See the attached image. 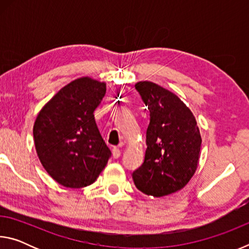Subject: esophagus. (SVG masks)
Returning <instances> with one entry per match:
<instances>
[{"label":"esophagus","mask_w":249,"mask_h":249,"mask_svg":"<svg viewBox=\"0 0 249 249\" xmlns=\"http://www.w3.org/2000/svg\"><path fill=\"white\" fill-rule=\"evenodd\" d=\"M112 154H113V157L115 159L120 158L121 157V149L117 148V147H114V148L112 149Z\"/></svg>","instance_id":"esophagus-1"}]
</instances>
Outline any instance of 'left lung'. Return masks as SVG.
Segmentation results:
<instances>
[{
    "mask_svg": "<svg viewBox=\"0 0 249 249\" xmlns=\"http://www.w3.org/2000/svg\"><path fill=\"white\" fill-rule=\"evenodd\" d=\"M149 109L146 153L132 177L138 190L160 197L187 184L197 168L201 135L187 105L172 92L150 81L135 84Z\"/></svg>",
    "mask_w": 249,
    "mask_h": 249,
    "instance_id": "1",
    "label": "left lung"
}]
</instances>
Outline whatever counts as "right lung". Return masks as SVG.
I'll return each mask as SVG.
<instances>
[{
    "label": "right lung",
    "mask_w": 249,
    "mask_h": 249,
    "mask_svg": "<svg viewBox=\"0 0 249 249\" xmlns=\"http://www.w3.org/2000/svg\"><path fill=\"white\" fill-rule=\"evenodd\" d=\"M107 84L89 77L74 80L41 108L34 142L45 170L67 188L94 182L111 157L94 120Z\"/></svg>",
    "instance_id": "obj_1"
}]
</instances>
